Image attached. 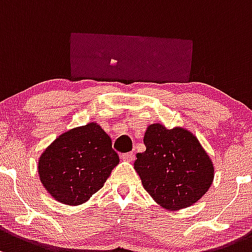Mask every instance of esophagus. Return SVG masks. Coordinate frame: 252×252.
Here are the masks:
<instances>
[{
  "mask_svg": "<svg viewBox=\"0 0 252 252\" xmlns=\"http://www.w3.org/2000/svg\"><path fill=\"white\" fill-rule=\"evenodd\" d=\"M122 159L126 160V161H133L134 160V153L133 152L124 153V155H122Z\"/></svg>",
  "mask_w": 252,
  "mask_h": 252,
  "instance_id": "obj_1",
  "label": "esophagus"
}]
</instances>
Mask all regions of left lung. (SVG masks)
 <instances>
[{"label": "left lung", "mask_w": 252, "mask_h": 252, "mask_svg": "<svg viewBox=\"0 0 252 252\" xmlns=\"http://www.w3.org/2000/svg\"><path fill=\"white\" fill-rule=\"evenodd\" d=\"M144 144L146 151L137 153L134 169L160 208H189L210 189L215 176L213 160L192 131L153 123L147 126Z\"/></svg>", "instance_id": "obj_1"}]
</instances>
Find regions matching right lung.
I'll return each mask as SVG.
<instances>
[{"label": "right lung", "mask_w": 252, "mask_h": 252, "mask_svg": "<svg viewBox=\"0 0 252 252\" xmlns=\"http://www.w3.org/2000/svg\"><path fill=\"white\" fill-rule=\"evenodd\" d=\"M119 163L111 137L95 122L57 137L38 159V176L47 192L65 205H81L104 186Z\"/></svg>", "instance_id": "right-lung-1"}]
</instances>
